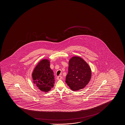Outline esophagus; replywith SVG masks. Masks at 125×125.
Masks as SVG:
<instances>
[{
  "label": "esophagus",
  "instance_id": "1",
  "mask_svg": "<svg viewBox=\"0 0 125 125\" xmlns=\"http://www.w3.org/2000/svg\"><path fill=\"white\" fill-rule=\"evenodd\" d=\"M62 77L61 76H57V79L60 80V79H62Z\"/></svg>",
  "mask_w": 125,
  "mask_h": 125
}]
</instances>
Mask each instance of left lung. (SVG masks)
I'll list each match as a JSON object with an SVG mask.
<instances>
[{
	"mask_svg": "<svg viewBox=\"0 0 125 125\" xmlns=\"http://www.w3.org/2000/svg\"><path fill=\"white\" fill-rule=\"evenodd\" d=\"M91 77V68L82 58L74 56L70 59L65 82L72 91L84 88L89 83Z\"/></svg>",
	"mask_w": 125,
	"mask_h": 125,
	"instance_id": "obj_1",
	"label": "left lung"
}]
</instances>
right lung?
<instances>
[{
  "label": "right lung",
  "instance_id": "1",
  "mask_svg": "<svg viewBox=\"0 0 125 125\" xmlns=\"http://www.w3.org/2000/svg\"><path fill=\"white\" fill-rule=\"evenodd\" d=\"M32 76L34 83L42 91L47 92L53 87L55 77L48 59H43L38 63L33 70Z\"/></svg>",
  "mask_w": 125,
  "mask_h": 125
}]
</instances>
